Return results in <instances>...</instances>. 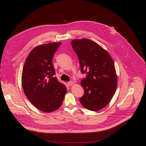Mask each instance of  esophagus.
I'll return each instance as SVG.
<instances>
[{
  "instance_id": "esophagus-1",
  "label": "esophagus",
  "mask_w": 146,
  "mask_h": 146,
  "mask_svg": "<svg viewBox=\"0 0 146 146\" xmlns=\"http://www.w3.org/2000/svg\"><path fill=\"white\" fill-rule=\"evenodd\" d=\"M68 85L69 86H72V85H73V82L72 81H70L69 82H68Z\"/></svg>"
}]
</instances>
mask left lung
<instances>
[{
	"label": "left lung",
	"instance_id": "left-lung-1",
	"mask_svg": "<svg viewBox=\"0 0 146 146\" xmlns=\"http://www.w3.org/2000/svg\"><path fill=\"white\" fill-rule=\"evenodd\" d=\"M71 44L78 57L82 73L86 74L81 81L84 94L80 102L89 110L99 111L110 103L117 89L114 62L108 52L94 41L74 39Z\"/></svg>",
	"mask_w": 146,
	"mask_h": 146
}]
</instances>
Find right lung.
<instances>
[{
  "label": "right lung",
  "mask_w": 146,
  "mask_h": 146,
  "mask_svg": "<svg viewBox=\"0 0 146 146\" xmlns=\"http://www.w3.org/2000/svg\"><path fill=\"white\" fill-rule=\"evenodd\" d=\"M61 42L36 46L28 55L22 73V86L30 102L46 113L58 109L62 104L67 88L55 76L52 65L54 53Z\"/></svg>",
  "instance_id": "add662e5"
}]
</instances>
